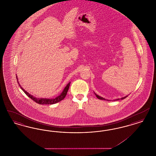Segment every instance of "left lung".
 <instances>
[{
	"label": "left lung",
	"mask_w": 156,
	"mask_h": 156,
	"mask_svg": "<svg viewBox=\"0 0 156 156\" xmlns=\"http://www.w3.org/2000/svg\"><path fill=\"white\" fill-rule=\"evenodd\" d=\"M95 94V95H96V97H97V98H98V99H102V100H106V99H104V98H102V97H99V95H97V94ZM126 97H124V98H122V99H125V98H126ZM119 99H116V100H117V101H118V100H119Z\"/></svg>",
	"instance_id": "8db88e82"
}]
</instances>
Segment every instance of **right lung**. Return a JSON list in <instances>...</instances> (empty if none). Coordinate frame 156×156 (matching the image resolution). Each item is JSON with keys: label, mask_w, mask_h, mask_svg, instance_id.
I'll use <instances>...</instances> for the list:
<instances>
[{"label": "right lung", "mask_w": 156, "mask_h": 156, "mask_svg": "<svg viewBox=\"0 0 156 156\" xmlns=\"http://www.w3.org/2000/svg\"><path fill=\"white\" fill-rule=\"evenodd\" d=\"M16 78H17V76H16ZM17 82H18V81H17ZM18 83H19V82H18ZM69 85H70V82L68 83V84L66 87V88H64L63 92L61 93V94L59 95L58 97H56L55 98H54V99H44V98L41 99V98H37L36 97H33V95L29 94L25 90H24V89L22 88L20 86V87L21 89H22L24 91V92L28 97L31 98L32 100H33L34 102H36L37 104H40V105H51V104H56V103L58 102L59 101H62V99H64V98L67 95V92H68V89H69Z\"/></svg>", "instance_id": "1"}]
</instances>
